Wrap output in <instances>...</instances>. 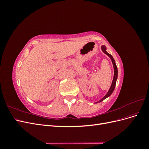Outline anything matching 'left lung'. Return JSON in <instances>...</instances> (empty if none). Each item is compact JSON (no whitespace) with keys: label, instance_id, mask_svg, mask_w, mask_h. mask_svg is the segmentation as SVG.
Wrapping results in <instances>:
<instances>
[{"label":"left lung","instance_id":"left-lung-1","mask_svg":"<svg viewBox=\"0 0 149 149\" xmlns=\"http://www.w3.org/2000/svg\"><path fill=\"white\" fill-rule=\"evenodd\" d=\"M101 49L102 52L104 53L105 54H106V55L109 56V58H111V60H112V64H113V66H114V78H113V80H112V84H111V86L109 89V91H108L107 93L106 94V96L102 97L101 100L100 101L97 102H97H101L102 101H103L104 100H105L106 98H107V97H109L111 94L112 93V92L114 91V88H115V86H116V81H117V78H118V68H117V66L116 65V63H115V60L113 58V57H112V56L111 55H110L109 53H108L107 52H106V48L105 46H102L101 47Z\"/></svg>","mask_w":149,"mask_h":149}]
</instances>
